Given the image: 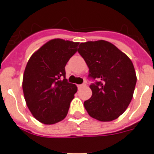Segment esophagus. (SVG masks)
<instances>
[{"label": "esophagus", "instance_id": "esophagus-1", "mask_svg": "<svg viewBox=\"0 0 154 154\" xmlns=\"http://www.w3.org/2000/svg\"><path fill=\"white\" fill-rule=\"evenodd\" d=\"M85 86H86V84H80V85H77V86H78V88H79V89L82 88V87H84Z\"/></svg>", "mask_w": 154, "mask_h": 154}]
</instances>
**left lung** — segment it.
Returning <instances> with one entry per match:
<instances>
[{
    "mask_svg": "<svg viewBox=\"0 0 154 154\" xmlns=\"http://www.w3.org/2000/svg\"><path fill=\"white\" fill-rule=\"evenodd\" d=\"M89 68V76L99 80L90 86L92 96L84 107L94 119H117L131 101L137 82L133 63L125 53L105 40L82 42L78 49Z\"/></svg>",
    "mask_w": 154,
    "mask_h": 154,
    "instance_id": "left-lung-1",
    "label": "left lung"
}]
</instances>
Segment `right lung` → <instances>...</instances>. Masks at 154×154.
I'll list each match as a JSON object with an SVG mask.
<instances>
[{
  "label": "right lung",
  "instance_id": "obj_1",
  "mask_svg": "<svg viewBox=\"0 0 154 154\" xmlns=\"http://www.w3.org/2000/svg\"><path fill=\"white\" fill-rule=\"evenodd\" d=\"M79 44L52 39L34 52L26 63L22 84L24 98L33 116L42 124H57L68 114L77 86L65 79V66Z\"/></svg>",
  "mask_w": 154,
  "mask_h": 154
}]
</instances>
